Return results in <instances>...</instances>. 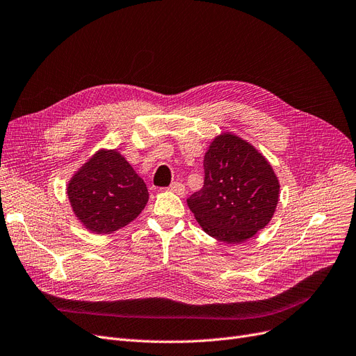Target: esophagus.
I'll return each mask as SVG.
<instances>
[{
    "label": "esophagus",
    "instance_id": "34e87169",
    "mask_svg": "<svg viewBox=\"0 0 356 356\" xmlns=\"http://www.w3.org/2000/svg\"><path fill=\"white\" fill-rule=\"evenodd\" d=\"M170 191H173L175 193H177V195H183V193H185V185H183V183L181 181H173V183H171V185H170Z\"/></svg>",
    "mask_w": 356,
    "mask_h": 356
}]
</instances>
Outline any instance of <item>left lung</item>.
<instances>
[{
  "instance_id": "obj_1",
  "label": "left lung",
  "mask_w": 356,
  "mask_h": 356,
  "mask_svg": "<svg viewBox=\"0 0 356 356\" xmlns=\"http://www.w3.org/2000/svg\"><path fill=\"white\" fill-rule=\"evenodd\" d=\"M204 186L188 198L202 229L225 243H242L264 229L279 201V180L252 145L216 138L204 156Z\"/></svg>"
}]
</instances>
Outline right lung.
I'll use <instances>...</instances> for the list:
<instances>
[{"label": "right lung", "mask_w": 356, "mask_h": 356, "mask_svg": "<svg viewBox=\"0 0 356 356\" xmlns=\"http://www.w3.org/2000/svg\"><path fill=\"white\" fill-rule=\"evenodd\" d=\"M76 217L95 233H113L134 221L148 202V189L117 151H99L67 186Z\"/></svg>", "instance_id": "add662e5"}]
</instances>
